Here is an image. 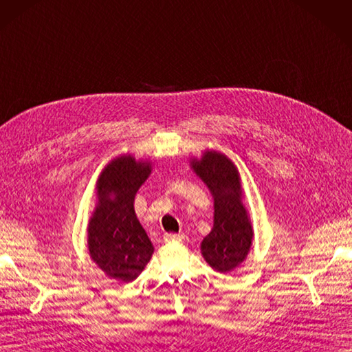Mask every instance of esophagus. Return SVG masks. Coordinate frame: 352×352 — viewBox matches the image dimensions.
Segmentation results:
<instances>
[{
    "label": "esophagus",
    "instance_id": "34e87169",
    "mask_svg": "<svg viewBox=\"0 0 352 352\" xmlns=\"http://www.w3.org/2000/svg\"><path fill=\"white\" fill-rule=\"evenodd\" d=\"M164 239L165 241H182V239H184V235L183 233H165Z\"/></svg>",
    "mask_w": 352,
    "mask_h": 352
}]
</instances>
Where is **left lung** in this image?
I'll list each match as a JSON object with an SVG mask.
<instances>
[{
  "label": "left lung",
  "mask_w": 352,
  "mask_h": 352,
  "mask_svg": "<svg viewBox=\"0 0 352 352\" xmlns=\"http://www.w3.org/2000/svg\"><path fill=\"white\" fill-rule=\"evenodd\" d=\"M193 169L214 196V228L202 241V256L212 269L226 274L244 262L253 239L236 168L224 155L206 151L193 160Z\"/></svg>",
  "instance_id": "8db88e82"
}]
</instances>
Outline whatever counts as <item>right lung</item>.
<instances>
[{
	"instance_id": "add662e5",
	"label": "right lung",
	"mask_w": 352,
	"mask_h": 352,
	"mask_svg": "<svg viewBox=\"0 0 352 352\" xmlns=\"http://www.w3.org/2000/svg\"><path fill=\"white\" fill-rule=\"evenodd\" d=\"M150 164L120 156L98 179L99 204L89 223V253L104 272L131 283L148 263L153 245L133 210V197L150 174Z\"/></svg>"
}]
</instances>
